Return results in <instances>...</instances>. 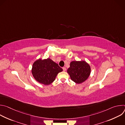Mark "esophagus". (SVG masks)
Segmentation results:
<instances>
[{
  "instance_id": "obj_1",
  "label": "esophagus",
  "mask_w": 125,
  "mask_h": 125,
  "mask_svg": "<svg viewBox=\"0 0 125 125\" xmlns=\"http://www.w3.org/2000/svg\"><path fill=\"white\" fill-rule=\"evenodd\" d=\"M62 69H63V71H66V68L65 67H63L62 68Z\"/></svg>"
}]
</instances>
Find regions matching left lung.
I'll use <instances>...</instances> for the list:
<instances>
[{"mask_svg":"<svg viewBox=\"0 0 125 125\" xmlns=\"http://www.w3.org/2000/svg\"><path fill=\"white\" fill-rule=\"evenodd\" d=\"M70 67L67 70V73L73 82L81 83L84 82L90 76L91 67L86 62L72 61L70 63Z\"/></svg>","mask_w":125,"mask_h":125,"instance_id":"obj_1","label":"left lung"}]
</instances>
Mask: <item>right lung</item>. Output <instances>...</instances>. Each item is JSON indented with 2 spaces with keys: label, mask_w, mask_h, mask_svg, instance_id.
Listing matches in <instances>:
<instances>
[{
  "label": "right lung",
  "mask_w": 125,
  "mask_h": 125,
  "mask_svg": "<svg viewBox=\"0 0 125 125\" xmlns=\"http://www.w3.org/2000/svg\"><path fill=\"white\" fill-rule=\"evenodd\" d=\"M62 71L58 64L47 58L35 61L33 64L31 72L35 80L40 83L48 85L55 80L57 74Z\"/></svg>",
  "instance_id": "add662e5"
}]
</instances>
